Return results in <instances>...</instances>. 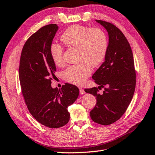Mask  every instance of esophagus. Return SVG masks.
<instances>
[{
	"instance_id": "obj_1",
	"label": "esophagus",
	"mask_w": 155,
	"mask_h": 155,
	"mask_svg": "<svg viewBox=\"0 0 155 155\" xmlns=\"http://www.w3.org/2000/svg\"><path fill=\"white\" fill-rule=\"evenodd\" d=\"M80 94H85V91H84V89L82 87H80Z\"/></svg>"
}]
</instances>
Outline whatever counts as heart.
<instances>
[{
  "instance_id": "1",
  "label": "heart",
  "mask_w": 155,
  "mask_h": 155,
  "mask_svg": "<svg viewBox=\"0 0 155 155\" xmlns=\"http://www.w3.org/2000/svg\"><path fill=\"white\" fill-rule=\"evenodd\" d=\"M60 40L67 46L79 50L80 64L69 66L63 77L69 83L81 85L91 74V68L99 66L104 61L108 50V38L104 30L82 25H72L61 34ZM51 58L57 66H63V48L56 43L50 48Z\"/></svg>"
}]
</instances>
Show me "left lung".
<instances>
[{"label": "left lung", "instance_id": "8db88e82", "mask_svg": "<svg viewBox=\"0 0 155 155\" xmlns=\"http://www.w3.org/2000/svg\"><path fill=\"white\" fill-rule=\"evenodd\" d=\"M107 30L109 35L108 50L104 62L92 78L104 87L102 94L97 87L84 89L96 97L97 104L90 111L94 122L107 125L117 121L124 114L133 97L136 85V72L133 55L124 34L113 24L95 20Z\"/></svg>", "mask_w": 155, "mask_h": 155}]
</instances>
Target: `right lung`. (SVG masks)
I'll use <instances>...</instances> for the list:
<instances>
[{"label":"right lung","mask_w":155,"mask_h":155,"mask_svg":"<svg viewBox=\"0 0 155 155\" xmlns=\"http://www.w3.org/2000/svg\"><path fill=\"white\" fill-rule=\"evenodd\" d=\"M58 29L57 25L51 24L33 34L23 46L19 66L20 84L28 109L36 121L52 129L68 123V107L80 93L70 84L60 89L51 86L56 68L50 48Z\"/></svg>","instance_id":"right-lung-1"}]
</instances>
